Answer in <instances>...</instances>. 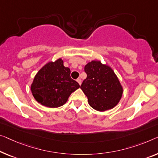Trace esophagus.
I'll return each instance as SVG.
<instances>
[{"instance_id":"34e87169","label":"esophagus","mask_w":158,"mask_h":158,"mask_svg":"<svg viewBox=\"0 0 158 158\" xmlns=\"http://www.w3.org/2000/svg\"><path fill=\"white\" fill-rule=\"evenodd\" d=\"M77 81L79 84V85H81V79H77Z\"/></svg>"}]
</instances>
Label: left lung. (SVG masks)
<instances>
[{
	"label": "left lung",
	"instance_id": "obj_1",
	"mask_svg": "<svg viewBox=\"0 0 158 158\" xmlns=\"http://www.w3.org/2000/svg\"><path fill=\"white\" fill-rule=\"evenodd\" d=\"M86 78L81 87L89 105L98 111L111 109L118 104L123 88L114 72L99 61H91L84 67Z\"/></svg>",
	"mask_w": 158,
	"mask_h": 158
}]
</instances>
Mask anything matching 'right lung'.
<instances>
[{
    "mask_svg": "<svg viewBox=\"0 0 158 158\" xmlns=\"http://www.w3.org/2000/svg\"><path fill=\"white\" fill-rule=\"evenodd\" d=\"M70 73L62 59L44 65L37 72L31 85L32 95L37 102L49 108L64 105L71 94L80 87L71 78Z\"/></svg>",
    "mask_w": 158,
    "mask_h": 158,
    "instance_id": "obj_1",
    "label": "right lung"
}]
</instances>
